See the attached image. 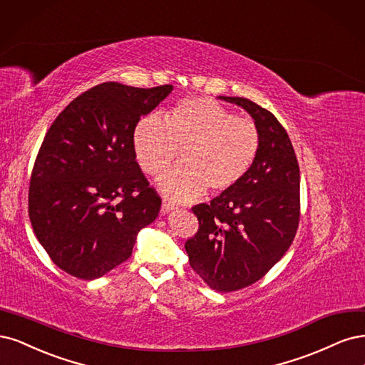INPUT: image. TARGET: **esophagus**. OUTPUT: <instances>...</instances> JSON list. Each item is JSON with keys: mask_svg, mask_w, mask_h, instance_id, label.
I'll return each mask as SVG.
<instances>
[{"mask_svg": "<svg viewBox=\"0 0 365 365\" xmlns=\"http://www.w3.org/2000/svg\"><path fill=\"white\" fill-rule=\"evenodd\" d=\"M174 209H175L174 205H171V203H168V202H163V203H162V207H160V214H162V215H167V214L173 212Z\"/></svg>", "mask_w": 365, "mask_h": 365, "instance_id": "34e87169", "label": "esophagus"}]
</instances>
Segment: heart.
<instances>
[{"instance_id":"heart-1","label":"heart","mask_w":365,"mask_h":365,"mask_svg":"<svg viewBox=\"0 0 365 365\" xmlns=\"http://www.w3.org/2000/svg\"><path fill=\"white\" fill-rule=\"evenodd\" d=\"M132 145L140 168L153 175L171 167L182 151V168L163 174L159 187L175 202H192L206 190L222 194L237 186L253 167L261 136L252 120L194 97L179 101L165 118H140Z\"/></svg>"}]
</instances>
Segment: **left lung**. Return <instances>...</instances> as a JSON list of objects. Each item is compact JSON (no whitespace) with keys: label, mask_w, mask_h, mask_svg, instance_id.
<instances>
[{"label":"left lung","mask_w":365,"mask_h":365,"mask_svg":"<svg viewBox=\"0 0 365 365\" xmlns=\"http://www.w3.org/2000/svg\"><path fill=\"white\" fill-rule=\"evenodd\" d=\"M218 98L252 116L261 147L237 186L192 207L200 226L185 249L209 288L230 292L259 280L289 249L300 217V170L288 133L272 112L247 98Z\"/></svg>","instance_id":"left-lung-1"}]
</instances>
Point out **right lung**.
Listing matches in <instances>:
<instances>
[{
    "label": "right lung",
    "instance_id": "obj_1",
    "mask_svg": "<svg viewBox=\"0 0 365 365\" xmlns=\"http://www.w3.org/2000/svg\"><path fill=\"white\" fill-rule=\"evenodd\" d=\"M171 91L101 83L69 103L45 135L29 215L38 241L68 274L93 280L109 273L158 218L160 197L138 165L132 133Z\"/></svg>",
    "mask_w": 365,
    "mask_h": 365
}]
</instances>
